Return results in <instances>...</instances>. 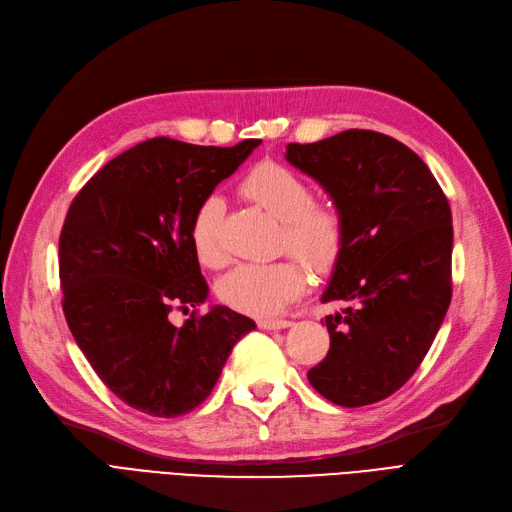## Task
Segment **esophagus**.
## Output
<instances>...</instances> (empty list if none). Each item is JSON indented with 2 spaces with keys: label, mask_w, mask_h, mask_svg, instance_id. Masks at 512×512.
Returning a JSON list of instances; mask_svg holds the SVG:
<instances>
[{
  "label": "esophagus",
  "mask_w": 512,
  "mask_h": 512,
  "mask_svg": "<svg viewBox=\"0 0 512 512\" xmlns=\"http://www.w3.org/2000/svg\"><path fill=\"white\" fill-rule=\"evenodd\" d=\"M292 322L288 320H258V328L262 330H281V328H288Z\"/></svg>",
  "instance_id": "1"
}]
</instances>
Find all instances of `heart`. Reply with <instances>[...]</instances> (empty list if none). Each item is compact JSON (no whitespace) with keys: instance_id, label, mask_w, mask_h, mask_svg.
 Here are the masks:
<instances>
[{"instance_id":"b5f03b06","label":"heart","mask_w":512,"mask_h":512,"mask_svg":"<svg viewBox=\"0 0 512 512\" xmlns=\"http://www.w3.org/2000/svg\"><path fill=\"white\" fill-rule=\"evenodd\" d=\"M241 195L281 220V250L301 258L315 273L339 262L345 243V220L330 199H313L309 184L296 171L273 161L254 165L239 182ZM224 201L205 197L190 220V243L207 269H222L228 250L222 235ZM294 258L267 264H239L218 284V296L237 311L269 317L303 292L307 271Z\"/></svg>"}]
</instances>
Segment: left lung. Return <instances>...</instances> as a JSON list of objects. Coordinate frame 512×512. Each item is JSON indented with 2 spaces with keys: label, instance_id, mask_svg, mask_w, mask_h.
<instances>
[{
  "label": "left lung",
  "instance_id": "obj_1",
  "mask_svg": "<svg viewBox=\"0 0 512 512\" xmlns=\"http://www.w3.org/2000/svg\"><path fill=\"white\" fill-rule=\"evenodd\" d=\"M286 161L311 175L345 220L322 303L349 307L326 315L330 349L309 383L339 407L379 402L411 379L447 315L449 201L411 148L377 131L288 144Z\"/></svg>",
  "mask_w": 512,
  "mask_h": 512
}]
</instances>
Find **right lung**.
I'll list each match as a JSON object with an SVG mask.
<instances>
[{
  "label": "right lung",
  "instance_id": "right-lung-1",
  "mask_svg": "<svg viewBox=\"0 0 512 512\" xmlns=\"http://www.w3.org/2000/svg\"><path fill=\"white\" fill-rule=\"evenodd\" d=\"M260 146H195L169 137L118 154L69 205L59 239L63 313L99 379L129 407L180 417L211 394L254 320L207 298L190 243L199 203Z\"/></svg>",
  "mask_w": 512,
  "mask_h": 512
}]
</instances>
